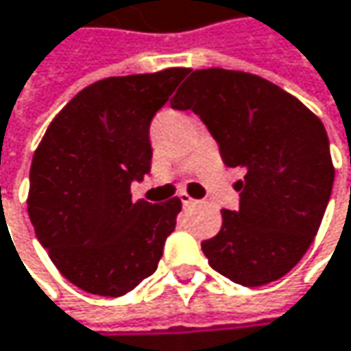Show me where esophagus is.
Wrapping results in <instances>:
<instances>
[{"mask_svg": "<svg viewBox=\"0 0 351 351\" xmlns=\"http://www.w3.org/2000/svg\"><path fill=\"white\" fill-rule=\"evenodd\" d=\"M178 199H180L182 207H193V205L197 203V201H195V199H191V197H189L186 193H180V195H178Z\"/></svg>", "mask_w": 351, "mask_h": 351, "instance_id": "34e87169", "label": "esophagus"}]
</instances>
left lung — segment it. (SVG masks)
<instances>
[{
    "label": "left lung",
    "instance_id": "left-lung-1",
    "mask_svg": "<svg viewBox=\"0 0 351 351\" xmlns=\"http://www.w3.org/2000/svg\"><path fill=\"white\" fill-rule=\"evenodd\" d=\"M171 106L207 124L227 167L245 169L237 210L201 243L208 265L245 287L277 281L313 243L334 186L322 120L289 92L255 74L195 70Z\"/></svg>",
    "mask_w": 351,
    "mask_h": 351
}]
</instances>
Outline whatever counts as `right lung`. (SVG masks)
I'll return each mask as SVG.
<instances>
[{
	"instance_id": "1",
	"label": "right lung",
	"mask_w": 351,
	"mask_h": 351,
	"mask_svg": "<svg viewBox=\"0 0 351 351\" xmlns=\"http://www.w3.org/2000/svg\"><path fill=\"white\" fill-rule=\"evenodd\" d=\"M189 68L114 76L78 92L38 146L27 213L51 263L76 287L120 298L150 277L180 199L132 201L150 171L148 128Z\"/></svg>"
}]
</instances>
